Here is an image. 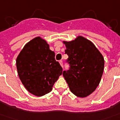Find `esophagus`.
I'll list each match as a JSON object with an SVG mask.
<instances>
[{"label":"esophagus","instance_id":"1","mask_svg":"<svg viewBox=\"0 0 120 120\" xmlns=\"http://www.w3.org/2000/svg\"><path fill=\"white\" fill-rule=\"evenodd\" d=\"M59 63H60V65L62 67H63V62H62V60H60V61H59Z\"/></svg>","mask_w":120,"mask_h":120}]
</instances>
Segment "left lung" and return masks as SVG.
<instances>
[{
	"mask_svg": "<svg viewBox=\"0 0 120 120\" xmlns=\"http://www.w3.org/2000/svg\"><path fill=\"white\" fill-rule=\"evenodd\" d=\"M63 43L70 65L68 70L63 72L64 78L74 94L79 98L88 96L98 86L103 75V55L92 42L80 36Z\"/></svg>",
	"mask_w": 120,
	"mask_h": 120,
	"instance_id": "left-lung-1",
	"label": "left lung"
}]
</instances>
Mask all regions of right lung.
Listing matches in <instances>:
<instances>
[{
	"mask_svg": "<svg viewBox=\"0 0 120 120\" xmlns=\"http://www.w3.org/2000/svg\"><path fill=\"white\" fill-rule=\"evenodd\" d=\"M55 56L47 42L39 36L26 44L17 56L19 77L32 94L42 96L49 93L62 74L63 69Z\"/></svg>",
	"mask_w": 120,
	"mask_h": 120,
	"instance_id": "1",
	"label": "right lung"
}]
</instances>
